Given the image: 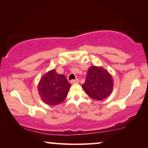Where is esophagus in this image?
Masks as SVG:
<instances>
[{
    "instance_id": "obj_1",
    "label": "esophagus",
    "mask_w": 148,
    "mask_h": 148,
    "mask_svg": "<svg viewBox=\"0 0 148 148\" xmlns=\"http://www.w3.org/2000/svg\"><path fill=\"white\" fill-rule=\"evenodd\" d=\"M79 82V79H75V80L71 81V84H78Z\"/></svg>"
}]
</instances>
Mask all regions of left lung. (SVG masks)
Returning <instances> with one entry per match:
<instances>
[{
    "label": "left lung",
    "instance_id": "obj_1",
    "mask_svg": "<svg viewBox=\"0 0 148 148\" xmlns=\"http://www.w3.org/2000/svg\"><path fill=\"white\" fill-rule=\"evenodd\" d=\"M112 75L102 66H92L88 70L86 82L82 85L86 94L96 100H102L111 94L113 90Z\"/></svg>",
    "mask_w": 148,
    "mask_h": 148
}]
</instances>
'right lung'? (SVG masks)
I'll list each match as a JSON object with an SVG mask.
<instances>
[{
    "mask_svg": "<svg viewBox=\"0 0 148 148\" xmlns=\"http://www.w3.org/2000/svg\"><path fill=\"white\" fill-rule=\"evenodd\" d=\"M71 86L66 77L58 74L54 69L42 77L38 90L44 102L50 106H55L65 100Z\"/></svg>",
    "mask_w": 148,
    "mask_h": 148,
    "instance_id": "1",
    "label": "right lung"
}]
</instances>
